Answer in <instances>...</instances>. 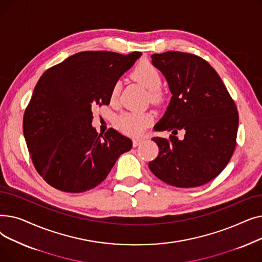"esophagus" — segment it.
<instances>
[{
  "instance_id": "34e87169",
  "label": "esophagus",
  "mask_w": 262,
  "mask_h": 262,
  "mask_svg": "<svg viewBox=\"0 0 262 262\" xmlns=\"http://www.w3.org/2000/svg\"><path fill=\"white\" fill-rule=\"evenodd\" d=\"M142 142H143L142 139H138V138H137V139H134V140H133V145H134V147H137V146H139Z\"/></svg>"
}]
</instances>
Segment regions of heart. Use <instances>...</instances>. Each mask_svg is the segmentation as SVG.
<instances>
[{"label":"heart","instance_id":"obj_1","mask_svg":"<svg viewBox=\"0 0 262 262\" xmlns=\"http://www.w3.org/2000/svg\"><path fill=\"white\" fill-rule=\"evenodd\" d=\"M135 79L138 80L144 88L149 91V98L152 100L158 99V90L161 87V75L157 69L148 61H142L135 68L133 72ZM121 85L116 82L110 93V100L116 102L119 98ZM153 117L147 113L127 112L123 113L118 118V125L120 129L129 136H139L144 128L152 122Z\"/></svg>","mask_w":262,"mask_h":262}]
</instances>
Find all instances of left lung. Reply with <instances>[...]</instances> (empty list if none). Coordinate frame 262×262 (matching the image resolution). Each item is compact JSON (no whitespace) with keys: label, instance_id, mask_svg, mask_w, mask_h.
Masks as SVG:
<instances>
[{"label":"left lung","instance_id":"obj_1","mask_svg":"<svg viewBox=\"0 0 262 262\" xmlns=\"http://www.w3.org/2000/svg\"><path fill=\"white\" fill-rule=\"evenodd\" d=\"M152 62L172 93L157 132L185 130L183 140L154 137L157 158L148 163L160 181L178 188L207 184L227 166L236 146L239 116L221 77L203 58L170 51L153 54Z\"/></svg>","mask_w":262,"mask_h":262}]
</instances>
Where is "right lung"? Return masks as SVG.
Instances as JSON below:
<instances>
[{"label":"right lung","instance_id":"add662e5","mask_svg":"<svg viewBox=\"0 0 262 262\" xmlns=\"http://www.w3.org/2000/svg\"><path fill=\"white\" fill-rule=\"evenodd\" d=\"M107 51L76 53L38 80L23 117V134L37 172L60 191L79 193L100 185L133 146L114 128L92 126V110L108 105L119 78L141 56Z\"/></svg>","mask_w":262,"mask_h":262}]
</instances>
